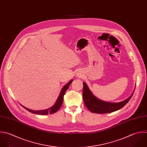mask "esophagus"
<instances>
[{"label":"esophagus","instance_id":"esophagus-1","mask_svg":"<svg viewBox=\"0 0 147 147\" xmlns=\"http://www.w3.org/2000/svg\"><path fill=\"white\" fill-rule=\"evenodd\" d=\"M77 76H80V74H77Z\"/></svg>","mask_w":147,"mask_h":147}]
</instances>
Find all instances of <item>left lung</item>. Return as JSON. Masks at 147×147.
I'll return each instance as SVG.
<instances>
[{"label":"left lung","instance_id":"left-lung-1","mask_svg":"<svg viewBox=\"0 0 147 147\" xmlns=\"http://www.w3.org/2000/svg\"><path fill=\"white\" fill-rule=\"evenodd\" d=\"M83 100L86 108L92 113L104 114L112 113L121 109L130 100L134 92L126 100L119 102H110L100 100L89 89L87 84L84 82Z\"/></svg>","mask_w":147,"mask_h":147}]
</instances>
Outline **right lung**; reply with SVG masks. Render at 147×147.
Here are the masks:
<instances>
[{
    "label": "right lung",
    "instance_id": "right-lung-1",
    "mask_svg": "<svg viewBox=\"0 0 147 147\" xmlns=\"http://www.w3.org/2000/svg\"><path fill=\"white\" fill-rule=\"evenodd\" d=\"M73 80H71L69 82H67V84H66L62 89L60 94L55 102V103L50 108H48L47 109H45V110H40V111H33V110H31L30 109H28L27 108H26L25 107L23 106L22 105H21L24 109H26L27 111H28V112L32 113H35V114H37V115H49V114H53L55 112H57L61 107L62 104L63 103V96L65 94L66 91L68 89L69 85L71 84V83L73 82Z\"/></svg>",
    "mask_w": 147,
    "mask_h": 147
}]
</instances>
